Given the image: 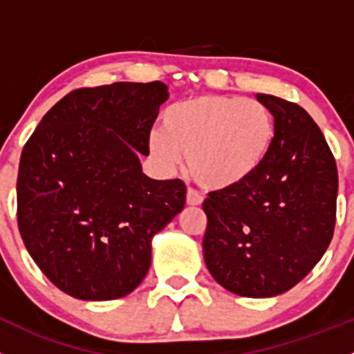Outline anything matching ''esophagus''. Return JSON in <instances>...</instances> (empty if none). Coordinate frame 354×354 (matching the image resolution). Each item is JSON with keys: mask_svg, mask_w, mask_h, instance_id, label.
<instances>
[{"mask_svg": "<svg viewBox=\"0 0 354 354\" xmlns=\"http://www.w3.org/2000/svg\"><path fill=\"white\" fill-rule=\"evenodd\" d=\"M202 195L198 194L197 190H194V188H188L187 190V204L188 205H201L202 204Z\"/></svg>", "mask_w": 354, "mask_h": 354, "instance_id": "1", "label": "esophagus"}]
</instances>
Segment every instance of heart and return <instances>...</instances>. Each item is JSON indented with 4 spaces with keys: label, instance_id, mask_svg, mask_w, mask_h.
I'll return each mask as SVG.
<instances>
[{
    "label": "heart",
    "instance_id": "obj_1",
    "mask_svg": "<svg viewBox=\"0 0 354 354\" xmlns=\"http://www.w3.org/2000/svg\"><path fill=\"white\" fill-rule=\"evenodd\" d=\"M273 140L275 119L263 102L202 95L167 107L149 147L171 167L187 157L188 173L201 187L228 190L263 166Z\"/></svg>",
    "mask_w": 354,
    "mask_h": 354
}]
</instances>
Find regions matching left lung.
I'll use <instances>...</instances> for the list:
<instances>
[{"mask_svg":"<svg viewBox=\"0 0 354 354\" xmlns=\"http://www.w3.org/2000/svg\"><path fill=\"white\" fill-rule=\"evenodd\" d=\"M275 119L263 166L242 185L209 194L202 249L212 279L243 297L299 283L334 235L337 166L324 133L297 104L256 95Z\"/></svg>","mask_w":354,"mask_h":354,"instance_id":"8db88e82","label":"left lung"}]
</instances>
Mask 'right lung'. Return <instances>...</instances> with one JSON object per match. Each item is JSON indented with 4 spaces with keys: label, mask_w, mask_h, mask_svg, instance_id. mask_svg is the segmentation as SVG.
I'll return each instance as SVG.
<instances>
[{
    "label": "right lung",
    "mask_w": 354,
    "mask_h": 354,
    "mask_svg": "<svg viewBox=\"0 0 354 354\" xmlns=\"http://www.w3.org/2000/svg\"><path fill=\"white\" fill-rule=\"evenodd\" d=\"M167 86L114 82L65 95L20 156L17 219L53 286L82 301L128 296L145 279L152 239L183 211L181 180L142 171Z\"/></svg>",
    "instance_id": "right-lung-1"
}]
</instances>
